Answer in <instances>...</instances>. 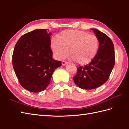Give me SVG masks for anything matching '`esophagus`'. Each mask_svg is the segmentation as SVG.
<instances>
[{"instance_id": "1", "label": "esophagus", "mask_w": 129, "mask_h": 129, "mask_svg": "<svg viewBox=\"0 0 129 129\" xmlns=\"http://www.w3.org/2000/svg\"><path fill=\"white\" fill-rule=\"evenodd\" d=\"M68 62L66 61H62L61 62V64H62V65H63V66H64V65H66L67 64H68Z\"/></svg>"}]
</instances>
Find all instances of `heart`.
<instances>
[{"label":"heart","mask_w":129,"mask_h":129,"mask_svg":"<svg viewBox=\"0 0 129 129\" xmlns=\"http://www.w3.org/2000/svg\"><path fill=\"white\" fill-rule=\"evenodd\" d=\"M99 41L94 34L78 30L62 31L57 39L51 40V48L58 59L67 57L69 53L73 60L80 65L89 64L96 55Z\"/></svg>","instance_id":"obj_1"}]
</instances>
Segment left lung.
Returning <instances> with one entry per match:
<instances>
[{"label":"left lung","mask_w":129,"mask_h":129,"mask_svg":"<svg viewBox=\"0 0 129 129\" xmlns=\"http://www.w3.org/2000/svg\"><path fill=\"white\" fill-rule=\"evenodd\" d=\"M99 41L98 53L89 64L78 68L74 81L78 87L85 90L94 89L108 80L115 65L114 46L108 35L96 29H91Z\"/></svg>","instance_id":"obj_1"}]
</instances>
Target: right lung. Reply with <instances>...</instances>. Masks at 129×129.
I'll return each mask as SVG.
<instances>
[{"instance_id":"right-lung-1","label":"right lung","mask_w":129,"mask_h":129,"mask_svg":"<svg viewBox=\"0 0 129 129\" xmlns=\"http://www.w3.org/2000/svg\"><path fill=\"white\" fill-rule=\"evenodd\" d=\"M36 29L23 35L14 49L12 62L19 83L32 92L46 89L52 75L61 61L53 59L51 33Z\"/></svg>"}]
</instances>
